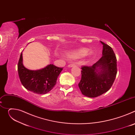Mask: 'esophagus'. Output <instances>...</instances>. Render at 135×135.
Wrapping results in <instances>:
<instances>
[{
	"label": "esophagus",
	"mask_w": 135,
	"mask_h": 135,
	"mask_svg": "<svg viewBox=\"0 0 135 135\" xmlns=\"http://www.w3.org/2000/svg\"><path fill=\"white\" fill-rule=\"evenodd\" d=\"M76 65L75 64H69V65H68V67H74V66H75Z\"/></svg>",
	"instance_id": "1"
}]
</instances>
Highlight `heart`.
I'll return each mask as SVG.
<instances>
[{"instance_id":"1","label":"heart","mask_w":135,"mask_h":135,"mask_svg":"<svg viewBox=\"0 0 135 135\" xmlns=\"http://www.w3.org/2000/svg\"><path fill=\"white\" fill-rule=\"evenodd\" d=\"M88 50L86 49H81L72 52L69 54V56L72 58H76L86 55L88 54Z\"/></svg>"}]
</instances>
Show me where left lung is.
Instances as JSON below:
<instances>
[{
	"label": "left lung",
	"instance_id": "8db88e82",
	"mask_svg": "<svg viewBox=\"0 0 135 135\" xmlns=\"http://www.w3.org/2000/svg\"><path fill=\"white\" fill-rule=\"evenodd\" d=\"M103 45L101 58L91 66H82L81 80L79 86L83 94L94 98L108 91L112 86L117 74V60L110 46ZM101 70L98 72V69Z\"/></svg>",
	"mask_w": 135,
	"mask_h": 135
}]
</instances>
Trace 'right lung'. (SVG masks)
Here are the masks:
<instances>
[{"mask_svg": "<svg viewBox=\"0 0 135 135\" xmlns=\"http://www.w3.org/2000/svg\"><path fill=\"white\" fill-rule=\"evenodd\" d=\"M62 69L63 68L52 64L40 70H29L22 64V53L17 64L18 76L23 86L29 91L38 94H45L50 91L56 84Z\"/></svg>", "mask_w": 135, "mask_h": 135, "instance_id": "add662e5", "label": "right lung"}]
</instances>
